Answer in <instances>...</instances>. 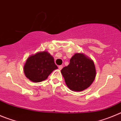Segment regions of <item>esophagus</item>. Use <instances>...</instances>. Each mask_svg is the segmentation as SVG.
Returning <instances> with one entry per match:
<instances>
[{"label": "esophagus", "instance_id": "obj_1", "mask_svg": "<svg viewBox=\"0 0 121 121\" xmlns=\"http://www.w3.org/2000/svg\"><path fill=\"white\" fill-rule=\"evenodd\" d=\"M63 66H62V65H60V66H58V69H59L60 70H61L62 68H63Z\"/></svg>", "mask_w": 121, "mask_h": 121}]
</instances>
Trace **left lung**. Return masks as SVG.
Here are the masks:
<instances>
[{"instance_id":"1","label":"left lung","mask_w":121,"mask_h":121,"mask_svg":"<svg viewBox=\"0 0 121 121\" xmlns=\"http://www.w3.org/2000/svg\"><path fill=\"white\" fill-rule=\"evenodd\" d=\"M61 72L67 87L76 92L82 91L89 87L96 77L93 61L79 53L70 58L69 65L63 67Z\"/></svg>"}]
</instances>
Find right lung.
I'll return each mask as SVG.
<instances>
[{"mask_svg":"<svg viewBox=\"0 0 121 121\" xmlns=\"http://www.w3.org/2000/svg\"><path fill=\"white\" fill-rule=\"evenodd\" d=\"M56 69L54 58L44 51L29 56L24 66V72L32 82H39L45 80Z\"/></svg>","mask_w":121,"mask_h":121,"instance_id":"add662e5","label":"right lung"}]
</instances>
